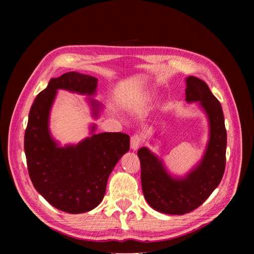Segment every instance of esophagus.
Masks as SVG:
<instances>
[{
  "mask_svg": "<svg viewBox=\"0 0 254 254\" xmlns=\"http://www.w3.org/2000/svg\"><path fill=\"white\" fill-rule=\"evenodd\" d=\"M141 143H142L141 136L137 135V134H134L133 136H131V141H130V147H131V149L133 151H135V150L139 149Z\"/></svg>",
  "mask_w": 254,
  "mask_h": 254,
  "instance_id": "34e87169",
  "label": "esophagus"
}]
</instances>
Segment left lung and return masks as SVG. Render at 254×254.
<instances>
[{"label": "left lung", "instance_id": "left-lung-1", "mask_svg": "<svg viewBox=\"0 0 254 254\" xmlns=\"http://www.w3.org/2000/svg\"><path fill=\"white\" fill-rule=\"evenodd\" d=\"M186 84V102L196 103L209 126L201 159L186 175L178 176L168 171L163 159L148 147L137 150L146 201L153 210L171 215L187 214L201 205L218 187L226 166L227 131L221 106L201 79L189 76ZM150 144L153 145L152 140Z\"/></svg>", "mask_w": 254, "mask_h": 254}]
</instances>
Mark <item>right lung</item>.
Returning <instances> with one entry per match:
<instances>
[{
	"mask_svg": "<svg viewBox=\"0 0 254 254\" xmlns=\"http://www.w3.org/2000/svg\"><path fill=\"white\" fill-rule=\"evenodd\" d=\"M97 81L77 72L52 78L28 114L24 150L30 180L49 203L71 214L89 212L102 202L111 172L129 151L128 134L95 133L96 124H90L89 136L76 144L63 146L52 135L50 117L58 90L88 96L92 118H99L104 106L93 98Z\"/></svg>",
	"mask_w": 254,
	"mask_h": 254,
	"instance_id": "obj_1",
	"label": "right lung"
}]
</instances>
